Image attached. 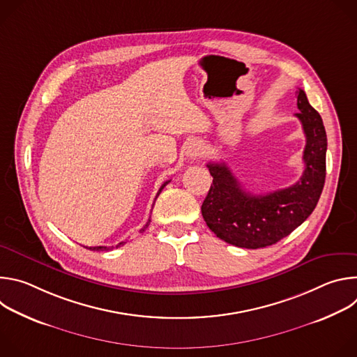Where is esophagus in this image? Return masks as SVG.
I'll use <instances>...</instances> for the list:
<instances>
[{
  "label": "esophagus",
  "instance_id": "1",
  "mask_svg": "<svg viewBox=\"0 0 357 357\" xmlns=\"http://www.w3.org/2000/svg\"><path fill=\"white\" fill-rule=\"evenodd\" d=\"M200 144L199 142H192L189 146H188V151H186V154H188V157L189 158H192V160H195L196 157H199V154H200Z\"/></svg>",
  "mask_w": 357,
  "mask_h": 357
}]
</instances>
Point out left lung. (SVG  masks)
Returning a JSON list of instances; mask_svg holds the SVG:
<instances>
[{"mask_svg":"<svg viewBox=\"0 0 357 357\" xmlns=\"http://www.w3.org/2000/svg\"><path fill=\"white\" fill-rule=\"evenodd\" d=\"M296 106L307 145L305 169L299 181L267 195H251L225 162H209L213 183L202 203V216L208 227L229 244L261 248L275 244L301 226L314 212L326 176V131L319 113L310 105L302 89Z\"/></svg>","mask_w":357,"mask_h":357,"instance_id":"1","label":"left lung"}]
</instances>
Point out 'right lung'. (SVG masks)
I'll use <instances>...</instances> for the list:
<instances>
[{"label": "right lung", "instance_id": "1", "mask_svg": "<svg viewBox=\"0 0 357 357\" xmlns=\"http://www.w3.org/2000/svg\"><path fill=\"white\" fill-rule=\"evenodd\" d=\"M168 182L169 181H167L161 188H160V190H158V193H157V196H155V200H157V197L160 196V193L162 192V189L165 188V185H168ZM155 203V202H154ZM152 208H154V206H152ZM149 222H151V219H148V222H146V225L144 226V229H146L148 227V225H149ZM144 229H142V231H144ZM126 241H121V243H119L116 247H119V245H121V244H124ZM86 248H89V250H93V251H105V250H110V248H113V245L112 247H106V245H97V247H86Z\"/></svg>", "mask_w": 357, "mask_h": 357}]
</instances>
